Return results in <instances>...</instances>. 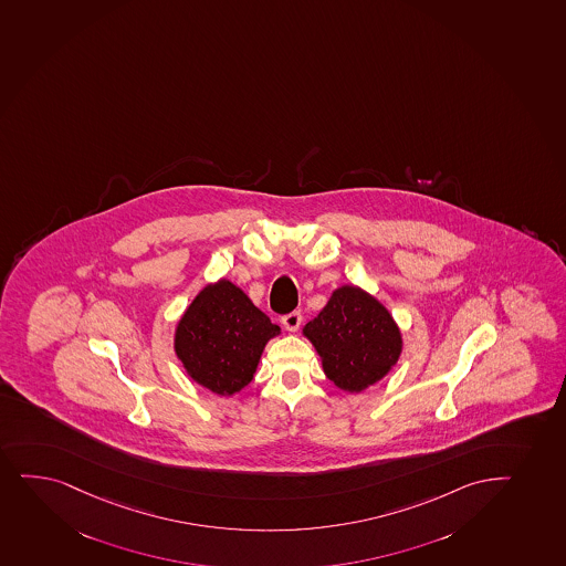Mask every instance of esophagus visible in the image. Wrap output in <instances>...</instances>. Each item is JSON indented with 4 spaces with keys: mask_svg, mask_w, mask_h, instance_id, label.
Wrapping results in <instances>:
<instances>
[{
    "mask_svg": "<svg viewBox=\"0 0 566 566\" xmlns=\"http://www.w3.org/2000/svg\"><path fill=\"white\" fill-rule=\"evenodd\" d=\"M301 322H303L301 312H290L286 316H282V324H284V327H286L287 331H292V333H295V331L298 329Z\"/></svg>",
    "mask_w": 566,
    "mask_h": 566,
    "instance_id": "34e87169",
    "label": "esophagus"
}]
</instances>
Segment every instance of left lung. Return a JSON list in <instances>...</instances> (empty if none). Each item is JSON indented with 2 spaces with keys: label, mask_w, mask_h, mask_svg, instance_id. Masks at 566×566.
I'll return each instance as SVG.
<instances>
[{
  "label": "left lung",
  "mask_w": 566,
  "mask_h": 566,
  "mask_svg": "<svg viewBox=\"0 0 566 566\" xmlns=\"http://www.w3.org/2000/svg\"><path fill=\"white\" fill-rule=\"evenodd\" d=\"M322 367L338 389L361 394L388 376L402 354V335L391 312L363 287L344 284L303 327Z\"/></svg>",
  "instance_id": "8db88e82"
}]
</instances>
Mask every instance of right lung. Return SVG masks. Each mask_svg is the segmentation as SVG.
<instances>
[{
  "mask_svg": "<svg viewBox=\"0 0 566 566\" xmlns=\"http://www.w3.org/2000/svg\"><path fill=\"white\" fill-rule=\"evenodd\" d=\"M280 327L231 280L197 293L175 327L172 348L186 375L220 397L239 394L254 378L261 354Z\"/></svg>",
  "mask_w": 566,
  "mask_h": 566,
  "instance_id": "right-lung-1",
  "label": "right lung"
}]
</instances>
